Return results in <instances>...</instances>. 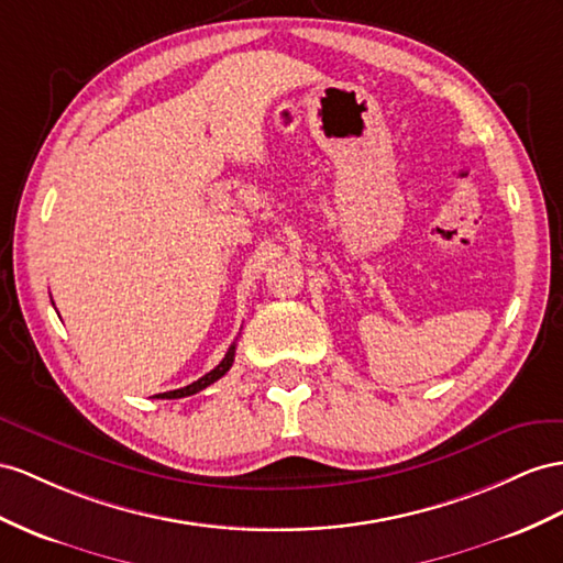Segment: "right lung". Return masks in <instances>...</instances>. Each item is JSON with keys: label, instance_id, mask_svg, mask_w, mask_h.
<instances>
[{"label": "right lung", "instance_id": "obj_1", "mask_svg": "<svg viewBox=\"0 0 563 563\" xmlns=\"http://www.w3.org/2000/svg\"><path fill=\"white\" fill-rule=\"evenodd\" d=\"M233 362H235V342L230 344V350L225 352V356L221 358V364L216 366L213 371H209L207 376H201L199 380H195V383H190V385H185V387H180V390H170V393H162V395H156V399H180V397H190V395H197L199 390H205V387H209L211 383H216L219 378H223L225 373L230 371V366H233Z\"/></svg>", "mask_w": 563, "mask_h": 563}]
</instances>
